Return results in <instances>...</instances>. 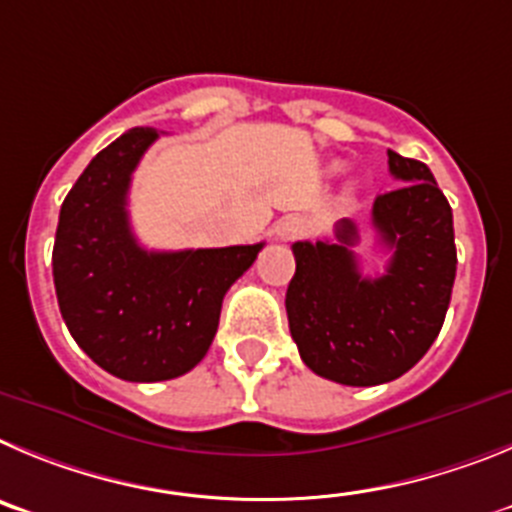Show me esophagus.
I'll use <instances>...</instances> for the list:
<instances>
[{"label": "esophagus", "mask_w": 512, "mask_h": 512, "mask_svg": "<svg viewBox=\"0 0 512 512\" xmlns=\"http://www.w3.org/2000/svg\"><path fill=\"white\" fill-rule=\"evenodd\" d=\"M308 229V224L303 222L301 216H285V219H280L278 227H275V237L280 239V242H293V239L303 237Z\"/></svg>", "instance_id": "obj_1"}]
</instances>
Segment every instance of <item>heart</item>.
Masks as SVG:
<instances>
[{"instance_id":"obj_1","label":"heart","mask_w":512,"mask_h":512,"mask_svg":"<svg viewBox=\"0 0 512 512\" xmlns=\"http://www.w3.org/2000/svg\"><path fill=\"white\" fill-rule=\"evenodd\" d=\"M334 170H336V165H334Z\"/></svg>"}]
</instances>
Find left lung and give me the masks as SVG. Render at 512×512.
Returning <instances> with one entry per match:
<instances>
[{
    "label": "left lung",
    "instance_id": "left-lung-1",
    "mask_svg": "<svg viewBox=\"0 0 512 512\" xmlns=\"http://www.w3.org/2000/svg\"><path fill=\"white\" fill-rule=\"evenodd\" d=\"M395 191L377 196L372 227L393 255L377 278L359 273L357 227L336 224V242H296L285 293L293 342L308 370L367 388L405 375L444 324L457 275L451 206L426 163L388 150Z\"/></svg>",
    "mask_w": 512,
    "mask_h": 512
}]
</instances>
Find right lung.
<instances>
[{"label":"right lung","instance_id":"obj_1","mask_svg":"<svg viewBox=\"0 0 512 512\" xmlns=\"http://www.w3.org/2000/svg\"><path fill=\"white\" fill-rule=\"evenodd\" d=\"M155 130L124 132L68 191L55 229L53 280L76 344L119 380L186 375L209 352L234 280L260 245L155 252L137 242L127 214L132 173Z\"/></svg>","mask_w":512,"mask_h":512}]
</instances>
